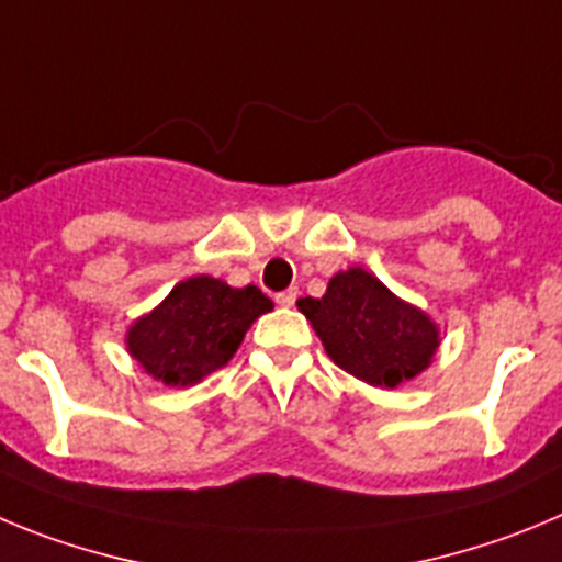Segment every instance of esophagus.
<instances>
[{"instance_id": "34e87169", "label": "esophagus", "mask_w": 562, "mask_h": 562, "mask_svg": "<svg viewBox=\"0 0 562 562\" xmlns=\"http://www.w3.org/2000/svg\"><path fill=\"white\" fill-rule=\"evenodd\" d=\"M297 301V290H286V292H278L276 303L278 306H295Z\"/></svg>"}]
</instances>
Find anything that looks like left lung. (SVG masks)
Instances as JSON below:
<instances>
[{"instance_id":"obj_1","label":"left lung","mask_w":562,"mask_h":562,"mask_svg":"<svg viewBox=\"0 0 562 562\" xmlns=\"http://www.w3.org/2000/svg\"><path fill=\"white\" fill-rule=\"evenodd\" d=\"M334 364L373 387H398L431 364L440 331L362 267L337 272L323 297L297 301Z\"/></svg>"}]
</instances>
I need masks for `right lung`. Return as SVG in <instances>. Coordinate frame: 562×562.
I'll return each instance as SVG.
<instances>
[{
	"instance_id": "obj_1",
	"label": "right lung",
	"mask_w": 562,
	"mask_h": 562,
	"mask_svg": "<svg viewBox=\"0 0 562 562\" xmlns=\"http://www.w3.org/2000/svg\"><path fill=\"white\" fill-rule=\"evenodd\" d=\"M270 308L259 286L236 290L220 278L192 276L127 328V353L167 387H192L228 364L247 328Z\"/></svg>"
}]
</instances>
